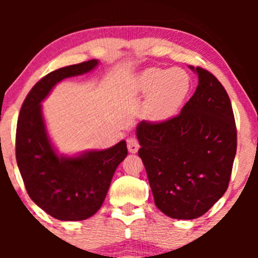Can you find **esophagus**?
Here are the masks:
<instances>
[{
  "instance_id": "esophagus-1",
  "label": "esophagus",
  "mask_w": 258,
  "mask_h": 258,
  "mask_svg": "<svg viewBox=\"0 0 258 258\" xmlns=\"http://www.w3.org/2000/svg\"><path fill=\"white\" fill-rule=\"evenodd\" d=\"M127 149H128L130 153L135 154L138 152L139 149V142L137 138H130L128 141H127Z\"/></svg>"
}]
</instances>
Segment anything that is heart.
Here are the masks:
<instances>
[{"instance_id":"obj_1","label":"heart","mask_w":258,"mask_h":258,"mask_svg":"<svg viewBox=\"0 0 258 258\" xmlns=\"http://www.w3.org/2000/svg\"><path fill=\"white\" fill-rule=\"evenodd\" d=\"M190 87V79L184 70L149 68L139 73L131 82L133 93L148 96L143 115L153 122H162L176 115Z\"/></svg>"}]
</instances>
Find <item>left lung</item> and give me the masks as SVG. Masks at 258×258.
<instances>
[{
    "label": "left lung",
    "mask_w": 258,
    "mask_h": 258,
    "mask_svg": "<svg viewBox=\"0 0 258 258\" xmlns=\"http://www.w3.org/2000/svg\"><path fill=\"white\" fill-rule=\"evenodd\" d=\"M189 68L199 84L180 114L162 122L142 121L136 130L155 205L176 220L200 217L223 197L236 153L226 90L207 70Z\"/></svg>",
    "instance_id": "1"
}]
</instances>
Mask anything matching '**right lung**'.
I'll list each match as a JSON object with an SVG mask.
<instances>
[{"label":"right lung","instance_id":"obj_1","mask_svg":"<svg viewBox=\"0 0 258 258\" xmlns=\"http://www.w3.org/2000/svg\"><path fill=\"white\" fill-rule=\"evenodd\" d=\"M97 59L49 73L37 82L23 103L16 136V156L29 197L59 221H82L102 206L111 178L126 158V142L79 155H59L53 147L41 103L61 80L96 69Z\"/></svg>","mask_w":258,"mask_h":258}]
</instances>
